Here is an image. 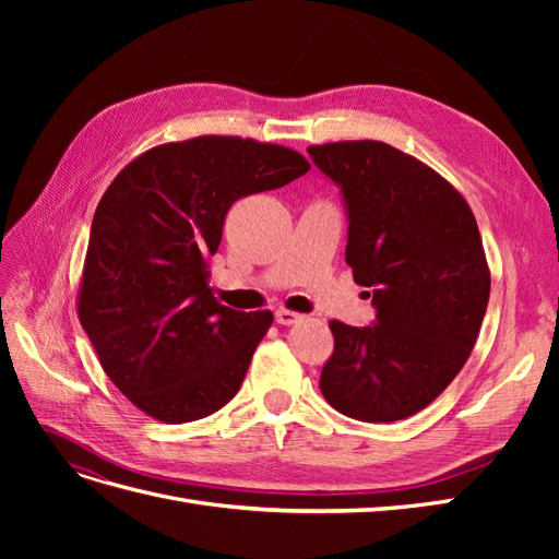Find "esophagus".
Masks as SVG:
<instances>
[{
  "mask_svg": "<svg viewBox=\"0 0 559 559\" xmlns=\"http://www.w3.org/2000/svg\"><path fill=\"white\" fill-rule=\"evenodd\" d=\"M302 317L298 314V312H292V310H277L275 312V321L277 324H282V326H292V324H296V321H300Z\"/></svg>",
  "mask_w": 559,
  "mask_h": 559,
  "instance_id": "obj_1",
  "label": "esophagus"
}]
</instances>
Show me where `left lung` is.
<instances>
[{"label": "left lung", "instance_id": "8db88e82", "mask_svg": "<svg viewBox=\"0 0 559 559\" xmlns=\"http://www.w3.org/2000/svg\"><path fill=\"white\" fill-rule=\"evenodd\" d=\"M308 151L341 186L345 261L378 310L373 326L331 321L321 394L354 419H405L441 396L478 341L489 267L476 216L448 179L384 142Z\"/></svg>", "mask_w": 559, "mask_h": 559}]
</instances>
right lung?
<instances>
[{
	"mask_svg": "<svg viewBox=\"0 0 559 559\" xmlns=\"http://www.w3.org/2000/svg\"><path fill=\"white\" fill-rule=\"evenodd\" d=\"M308 170L294 148L202 134L144 151L109 183L93 216L76 314L134 408L183 425L238 394L273 312L222 306L210 257L235 200Z\"/></svg>",
	"mask_w": 559,
	"mask_h": 559,
	"instance_id": "add662e5",
	"label": "right lung"
}]
</instances>
